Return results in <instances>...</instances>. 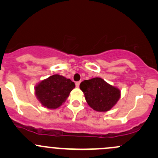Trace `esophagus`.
Listing matches in <instances>:
<instances>
[{
    "mask_svg": "<svg viewBox=\"0 0 158 158\" xmlns=\"http://www.w3.org/2000/svg\"><path fill=\"white\" fill-rule=\"evenodd\" d=\"M79 84H80V82H79V81H77V82H76V86H77V88H79Z\"/></svg>",
    "mask_w": 158,
    "mask_h": 158,
    "instance_id": "obj_1",
    "label": "esophagus"
}]
</instances>
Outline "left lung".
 Instances as JSON below:
<instances>
[{
  "instance_id": "1",
  "label": "left lung",
  "mask_w": 158,
  "mask_h": 158,
  "mask_svg": "<svg viewBox=\"0 0 158 158\" xmlns=\"http://www.w3.org/2000/svg\"><path fill=\"white\" fill-rule=\"evenodd\" d=\"M79 88L84 93L88 106L98 112L110 110L121 97V91L117 87L99 77L81 81Z\"/></svg>"
}]
</instances>
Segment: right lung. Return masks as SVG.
I'll list each match as a JSON object with an SVG mask.
<instances>
[{"instance_id": "right-lung-1", "label": "right lung", "mask_w": 158, "mask_h": 158, "mask_svg": "<svg viewBox=\"0 0 158 158\" xmlns=\"http://www.w3.org/2000/svg\"><path fill=\"white\" fill-rule=\"evenodd\" d=\"M75 88V84L70 79L54 74L39 81L35 86V94L38 100L48 109L59 108Z\"/></svg>"}]
</instances>
